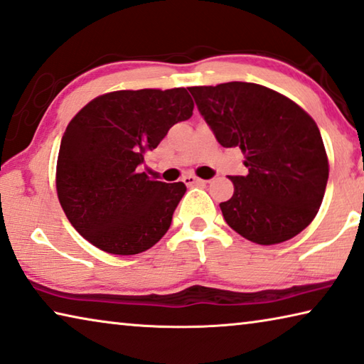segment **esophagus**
I'll return each mask as SVG.
<instances>
[{
  "instance_id": "34e87169",
  "label": "esophagus",
  "mask_w": 364,
  "mask_h": 364,
  "mask_svg": "<svg viewBox=\"0 0 364 364\" xmlns=\"http://www.w3.org/2000/svg\"><path fill=\"white\" fill-rule=\"evenodd\" d=\"M183 181L188 184V186H194V184H205V183H209L207 180H203V178H198V176H194V175H186L183 178Z\"/></svg>"
}]
</instances>
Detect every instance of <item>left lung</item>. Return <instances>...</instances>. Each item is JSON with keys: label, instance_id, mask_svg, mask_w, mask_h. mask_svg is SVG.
<instances>
[{"label": "left lung", "instance_id": "1", "mask_svg": "<svg viewBox=\"0 0 364 364\" xmlns=\"http://www.w3.org/2000/svg\"><path fill=\"white\" fill-rule=\"evenodd\" d=\"M223 147H240L246 176H230L225 222L257 245H279L313 222L324 198L328 161L314 119L272 89L252 82L189 87Z\"/></svg>", "mask_w": 364, "mask_h": 364}]
</instances>
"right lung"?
Here are the masks:
<instances>
[{"label": "right lung", "instance_id": "obj_1", "mask_svg": "<svg viewBox=\"0 0 364 364\" xmlns=\"http://www.w3.org/2000/svg\"><path fill=\"white\" fill-rule=\"evenodd\" d=\"M193 108L184 87L117 90L71 119L58 154L56 191L68 220L89 243L132 256L168 232L186 186L152 181L137 168Z\"/></svg>", "mask_w": 364, "mask_h": 364}]
</instances>
